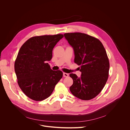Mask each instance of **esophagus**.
<instances>
[{
	"mask_svg": "<svg viewBox=\"0 0 130 130\" xmlns=\"http://www.w3.org/2000/svg\"><path fill=\"white\" fill-rule=\"evenodd\" d=\"M68 76H69V74L68 73H65V72L63 73V76H64V77H68Z\"/></svg>",
	"mask_w": 130,
	"mask_h": 130,
	"instance_id": "1",
	"label": "esophagus"
}]
</instances>
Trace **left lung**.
<instances>
[{"label": "left lung", "instance_id": "obj_1", "mask_svg": "<svg viewBox=\"0 0 130 130\" xmlns=\"http://www.w3.org/2000/svg\"><path fill=\"white\" fill-rule=\"evenodd\" d=\"M75 53V63L80 66L81 78L70 73L72 94L83 100L96 97L105 86L108 77L109 63L102 43L93 36L80 33L64 34Z\"/></svg>", "mask_w": 130, "mask_h": 130}]
</instances>
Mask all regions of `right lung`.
Here are the masks:
<instances>
[{"mask_svg":"<svg viewBox=\"0 0 130 130\" xmlns=\"http://www.w3.org/2000/svg\"><path fill=\"white\" fill-rule=\"evenodd\" d=\"M63 34L33 36L21 47L14 63L17 83L24 93L35 101L48 98L63 77L61 70H52L47 62Z\"/></svg>","mask_w":130,"mask_h":130,"instance_id":"right-lung-1","label":"right lung"}]
</instances>
